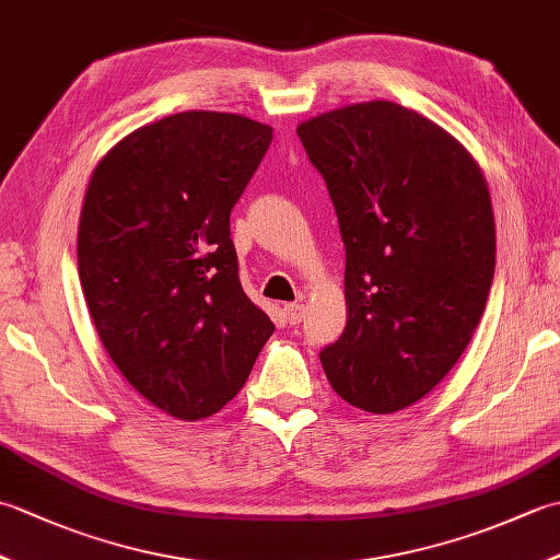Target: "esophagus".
<instances>
[{"mask_svg":"<svg viewBox=\"0 0 560 560\" xmlns=\"http://www.w3.org/2000/svg\"><path fill=\"white\" fill-rule=\"evenodd\" d=\"M303 317H305V305L303 303L283 305V319H287L289 325H301Z\"/></svg>","mask_w":560,"mask_h":560,"instance_id":"34e87169","label":"esophagus"}]
</instances>
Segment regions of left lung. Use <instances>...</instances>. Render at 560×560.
Here are the masks:
<instances>
[{"label":"left lung","instance_id":"1","mask_svg":"<svg viewBox=\"0 0 560 560\" xmlns=\"http://www.w3.org/2000/svg\"><path fill=\"white\" fill-rule=\"evenodd\" d=\"M347 249L349 323L319 351L351 407L392 413L425 397L477 329L495 269L479 165L416 110L371 101L299 127Z\"/></svg>","mask_w":560,"mask_h":560}]
</instances>
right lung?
I'll return each mask as SVG.
<instances>
[{"label":"right lung","mask_w":560,"mask_h":560,"mask_svg":"<svg viewBox=\"0 0 560 560\" xmlns=\"http://www.w3.org/2000/svg\"><path fill=\"white\" fill-rule=\"evenodd\" d=\"M271 144L243 115L187 110L110 149L83 199L79 279L105 351L183 421L229 404L273 335L237 277L231 211Z\"/></svg>","instance_id":"obj_1"}]
</instances>
